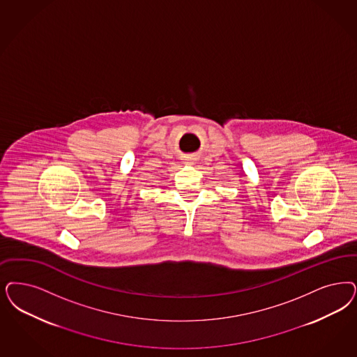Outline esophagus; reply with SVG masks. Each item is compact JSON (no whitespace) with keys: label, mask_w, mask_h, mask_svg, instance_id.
Masks as SVG:
<instances>
[{"label":"esophagus","mask_w":357,"mask_h":357,"mask_svg":"<svg viewBox=\"0 0 357 357\" xmlns=\"http://www.w3.org/2000/svg\"><path fill=\"white\" fill-rule=\"evenodd\" d=\"M191 163H192V162H191Z\"/></svg>","instance_id":"1"}]
</instances>
